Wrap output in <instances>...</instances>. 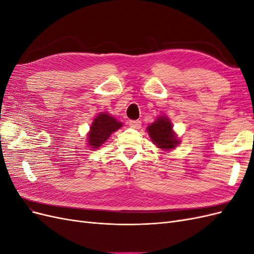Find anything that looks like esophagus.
<instances>
[{
  "label": "esophagus",
  "mask_w": 254,
  "mask_h": 254,
  "mask_svg": "<svg viewBox=\"0 0 254 254\" xmlns=\"http://www.w3.org/2000/svg\"><path fill=\"white\" fill-rule=\"evenodd\" d=\"M129 125H130V127H132V128H134V129H140V128L142 127V122L139 121V120H136V121H130Z\"/></svg>",
  "instance_id": "esophagus-1"
}]
</instances>
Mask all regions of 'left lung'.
I'll use <instances>...</instances> for the list:
<instances>
[{
	"label": "left lung",
	"instance_id": "8db88e82",
	"mask_svg": "<svg viewBox=\"0 0 254 254\" xmlns=\"http://www.w3.org/2000/svg\"><path fill=\"white\" fill-rule=\"evenodd\" d=\"M171 120L166 115H160L146 128L150 140L163 151L174 150L180 144V140L174 131Z\"/></svg>",
	"mask_w": 254,
	"mask_h": 254
}]
</instances>
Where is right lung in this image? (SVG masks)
I'll use <instances>...</instances> for the list:
<instances>
[{
  "mask_svg": "<svg viewBox=\"0 0 254 254\" xmlns=\"http://www.w3.org/2000/svg\"><path fill=\"white\" fill-rule=\"evenodd\" d=\"M121 127H123V123L112 117L110 113L106 111L98 113L87 133L88 146L92 149L99 148Z\"/></svg>",
  "mask_w": 254,
  "mask_h": 254,
  "instance_id": "add662e5",
  "label": "right lung"
}]
</instances>
